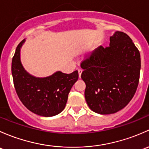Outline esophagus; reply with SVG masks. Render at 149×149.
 <instances>
[{"instance_id":"obj_1","label":"esophagus","mask_w":149,"mask_h":149,"mask_svg":"<svg viewBox=\"0 0 149 149\" xmlns=\"http://www.w3.org/2000/svg\"><path fill=\"white\" fill-rule=\"evenodd\" d=\"M82 70H81V69H79V70H78V74H79V78L81 77V74H82Z\"/></svg>"}]
</instances>
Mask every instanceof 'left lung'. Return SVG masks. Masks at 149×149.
<instances>
[{
  "mask_svg": "<svg viewBox=\"0 0 149 149\" xmlns=\"http://www.w3.org/2000/svg\"><path fill=\"white\" fill-rule=\"evenodd\" d=\"M81 67L89 108L99 114H112L125 108L136 93L140 52L126 33L116 31L110 37V46L95 50Z\"/></svg>",
  "mask_w": 149,
  "mask_h": 149,
  "instance_id": "8db88e82",
  "label": "left lung"
}]
</instances>
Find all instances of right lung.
<instances>
[{"instance_id":"1","label":"right lung","mask_w":149,"mask_h":149,"mask_svg":"<svg viewBox=\"0 0 149 149\" xmlns=\"http://www.w3.org/2000/svg\"><path fill=\"white\" fill-rule=\"evenodd\" d=\"M25 39L17 46L12 59L13 84L20 100L28 110L39 116L52 117L65 108L72 87L79 77L77 70L71 74L56 72L47 77H35L22 66L20 50Z\"/></svg>"}]
</instances>
